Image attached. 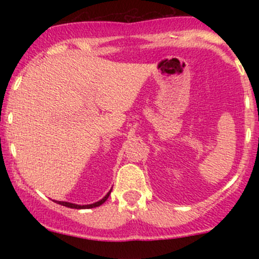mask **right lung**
<instances>
[{"label": "right lung", "instance_id": "right-lung-1", "mask_svg": "<svg viewBox=\"0 0 259 259\" xmlns=\"http://www.w3.org/2000/svg\"><path fill=\"white\" fill-rule=\"evenodd\" d=\"M112 191V190H111ZM111 191L107 194L105 197L102 198V200H100L99 202H95V203H91V204H82V206H80V204H75V203H70V202H63V201H55L57 202V203L62 204V206H65L68 208H75V209H88V208H95V207H99L101 206L102 203H105V202L107 201V198H108V196L111 195Z\"/></svg>", "mask_w": 259, "mask_h": 259}]
</instances>
